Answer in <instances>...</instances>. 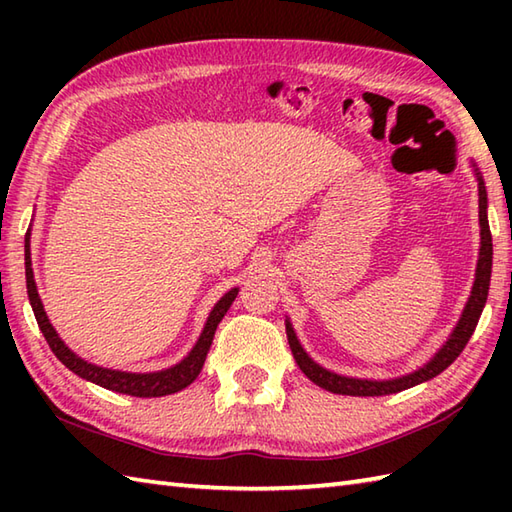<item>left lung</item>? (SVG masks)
I'll list each match as a JSON object with an SVG mask.
<instances>
[{
  "instance_id": "left-lung-1",
  "label": "left lung",
  "mask_w": 512,
  "mask_h": 512,
  "mask_svg": "<svg viewBox=\"0 0 512 512\" xmlns=\"http://www.w3.org/2000/svg\"><path fill=\"white\" fill-rule=\"evenodd\" d=\"M475 178H477V191H480V257H477V268H475V281L471 288V297L466 301L462 317L455 325L451 336L447 339L436 356L431 358L429 363H424L416 372H411L407 376L400 378H389V380H367V378H350V376H341L334 374L330 369L321 367L319 363H314L312 358L303 350L295 330H292L290 321H286V334H288V343L292 356L299 365V369L306 374L314 385H319L323 389L332 391V394H343V396H387V394H398L402 389H409L413 385H420L424 380H431L433 376H438L444 372L455 358L462 354V350L469 343L471 334L475 332V325L480 321V314L486 306V297H488V286H491V268H493V237H491V226H488V217H486V187L484 180L480 176V171L475 169Z\"/></svg>"
}]
</instances>
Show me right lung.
Instances as JSON below:
<instances>
[{
  "instance_id": "1",
  "label": "right lung",
  "mask_w": 512,
  "mask_h": 512,
  "mask_svg": "<svg viewBox=\"0 0 512 512\" xmlns=\"http://www.w3.org/2000/svg\"><path fill=\"white\" fill-rule=\"evenodd\" d=\"M26 286H28V299L32 312H35V319L39 323V330L46 336L50 350L59 361L85 380H90L94 385H101L105 389H112L116 394H127L136 398H158V396H169L176 394V391L189 387L198 374L202 372V365L206 361V354H209V347L213 343V336L217 330V323L224 319L226 310L231 308V303L237 297V288H231L226 295L215 303L209 319L204 323V330L200 334L198 343L193 345V350L182 358L178 365L169 369H160V372H149V374H132V372H118V369H107L99 367L94 363L83 361L81 356H76L68 345H65L57 330L52 328V323L46 317V310H43V303L39 299L35 275H32V262H30V237L26 235Z\"/></svg>"
}]
</instances>
